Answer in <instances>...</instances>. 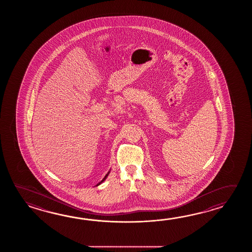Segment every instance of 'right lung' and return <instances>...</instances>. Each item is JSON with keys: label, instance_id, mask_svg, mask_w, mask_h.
<instances>
[{"label": "right lung", "instance_id": "right-lung-1", "mask_svg": "<svg viewBox=\"0 0 252 252\" xmlns=\"http://www.w3.org/2000/svg\"><path fill=\"white\" fill-rule=\"evenodd\" d=\"M109 173H110V171L108 172L107 174H106V176H105V177H103V179H102V181H101V182H100V183H98V184H97L96 186H99V185H101V184H102V183L103 182V181H104V180H105V179H106V177H108V175H109Z\"/></svg>", "mask_w": 252, "mask_h": 252}]
</instances>
